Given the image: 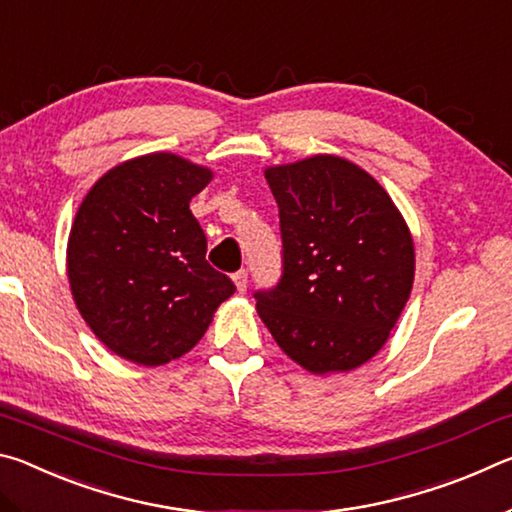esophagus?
Returning <instances> with one entry per match:
<instances>
[{
  "label": "esophagus",
  "instance_id": "1",
  "mask_svg": "<svg viewBox=\"0 0 512 512\" xmlns=\"http://www.w3.org/2000/svg\"><path fill=\"white\" fill-rule=\"evenodd\" d=\"M232 280H235L237 291L244 293L246 287H248V271H237L235 275H232Z\"/></svg>",
  "mask_w": 512,
  "mask_h": 512
}]
</instances>
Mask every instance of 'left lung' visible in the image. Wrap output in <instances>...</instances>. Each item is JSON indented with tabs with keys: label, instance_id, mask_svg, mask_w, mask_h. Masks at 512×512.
Here are the masks:
<instances>
[{
	"label": "left lung",
	"instance_id": "obj_1",
	"mask_svg": "<svg viewBox=\"0 0 512 512\" xmlns=\"http://www.w3.org/2000/svg\"><path fill=\"white\" fill-rule=\"evenodd\" d=\"M280 207L282 280L255 293L287 357L314 375L348 372L384 348L413 289L415 248L393 198L339 155L266 167Z\"/></svg>",
	"mask_w": 512,
	"mask_h": 512
}]
</instances>
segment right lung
<instances>
[{
  "label": "right lung",
  "mask_w": 512,
  "mask_h": 512,
  "mask_svg": "<svg viewBox=\"0 0 512 512\" xmlns=\"http://www.w3.org/2000/svg\"><path fill=\"white\" fill-rule=\"evenodd\" d=\"M212 176L160 151L112 167L83 198L67 241L69 289L117 357L140 366L183 357L235 293L207 264V239L189 210Z\"/></svg>",
  "instance_id": "add662e5"
}]
</instances>
